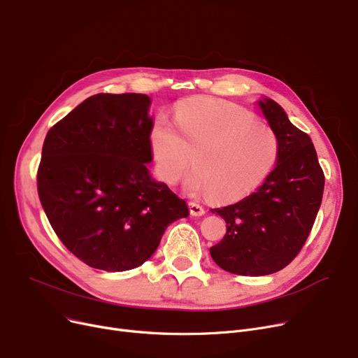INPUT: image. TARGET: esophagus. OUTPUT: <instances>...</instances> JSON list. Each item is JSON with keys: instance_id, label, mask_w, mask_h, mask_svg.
Returning a JSON list of instances; mask_svg holds the SVG:
<instances>
[{"instance_id": "obj_1", "label": "esophagus", "mask_w": 358, "mask_h": 358, "mask_svg": "<svg viewBox=\"0 0 358 358\" xmlns=\"http://www.w3.org/2000/svg\"><path fill=\"white\" fill-rule=\"evenodd\" d=\"M189 209H190V213H192L193 216H203L204 212H206L203 206H200L199 203H194V201H190V203H189Z\"/></svg>"}]
</instances>
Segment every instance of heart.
Masks as SVG:
<instances>
[{
	"instance_id": "b5f03b06",
	"label": "heart",
	"mask_w": 358,
	"mask_h": 358,
	"mask_svg": "<svg viewBox=\"0 0 358 358\" xmlns=\"http://www.w3.org/2000/svg\"><path fill=\"white\" fill-rule=\"evenodd\" d=\"M149 141L166 184H177L194 164L187 192L210 193L217 201L255 192L273 171L280 150L271 126L235 104L206 97L182 101L174 113V127L158 117Z\"/></svg>"
}]
</instances>
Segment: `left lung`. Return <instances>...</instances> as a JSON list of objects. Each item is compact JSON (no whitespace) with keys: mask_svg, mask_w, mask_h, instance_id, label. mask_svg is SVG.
I'll return each mask as SVG.
<instances>
[{"mask_svg":"<svg viewBox=\"0 0 358 358\" xmlns=\"http://www.w3.org/2000/svg\"><path fill=\"white\" fill-rule=\"evenodd\" d=\"M259 107L278 138L277 165L255 193L212 209L227 222V234L210 255L220 268L239 275H267L290 264L312 231L325 185L309 135L274 100Z\"/></svg>","mask_w":358,"mask_h":358,"instance_id":"left-lung-1","label":"left lung"}]
</instances>
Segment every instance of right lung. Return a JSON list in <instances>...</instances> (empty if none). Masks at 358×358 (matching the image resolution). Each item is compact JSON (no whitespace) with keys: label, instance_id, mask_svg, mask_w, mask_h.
I'll return each mask as SVG.
<instances>
[{"label":"right lung","instance_id":"add662e5","mask_svg":"<svg viewBox=\"0 0 358 358\" xmlns=\"http://www.w3.org/2000/svg\"><path fill=\"white\" fill-rule=\"evenodd\" d=\"M145 94H96L53 124L37 168V193L55 234L92 268L126 271L152 255L185 200L150 180Z\"/></svg>","mask_w":358,"mask_h":358}]
</instances>
